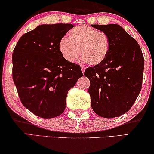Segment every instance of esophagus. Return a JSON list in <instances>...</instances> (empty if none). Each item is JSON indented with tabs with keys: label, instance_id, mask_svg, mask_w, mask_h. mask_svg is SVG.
I'll list each match as a JSON object with an SVG mask.
<instances>
[{
	"label": "esophagus",
	"instance_id": "34e87169",
	"mask_svg": "<svg viewBox=\"0 0 154 154\" xmlns=\"http://www.w3.org/2000/svg\"><path fill=\"white\" fill-rule=\"evenodd\" d=\"M81 69L82 73H84V72H85V68L84 66H81Z\"/></svg>",
	"mask_w": 154,
	"mask_h": 154
}]
</instances>
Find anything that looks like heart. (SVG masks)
Segmentation results:
<instances>
[{
  "instance_id": "b5f03b06",
  "label": "heart",
  "mask_w": 154,
  "mask_h": 154,
  "mask_svg": "<svg viewBox=\"0 0 154 154\" xmlns=\"http://www.w3.org/2000/svg\"><path fill=\"white\" fill-rule=\"evenodd\" d=\"M70 37H63L59 49L68 62L72 63L80 54L91 66L100 65L107 59L110 51V39L104 32L89 26H78L70 31Z\"/></svg>"
}]
</instances>
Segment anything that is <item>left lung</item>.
Returning a JSON list of instances; mask_svg holds the SVG:
<instances>
[{
    "label": "left lung",
    "instance_id": "8db88e82",
    "mask_svg": "<svg viewBox=\"0 0 154 154\" xmlns=\"http://www.w3.org/2000/svg\"><path fill=\"white\" fill-rule=\"evenodd\" d=\"M110 39V51L100 65L85 69L91 107L105 118L128 112L142 86L144 59L138 42L117 24L93 25Z\"/></svg>",
    "mask_w": 154,
    "mask_h": 154
}]
</instances>
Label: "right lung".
<instances>
[{
    "label": "right lung",
    "instance_id": "right-lung-1",
    "mask_svg": "<svg viewBox=\"0 0 154 154\" xmlns=\"http://www.w3.org/2000/svg\"><path fill=\"white\" fill-rule=\"evenodd\" d=\"M72 24L40 25L20 38L13 57V79L23 105L45 119L59 116L68 92L83 76L81 66L68 62L59 49Z\"/></svg>",
    "mask_w": 154,
    "mask_h": 154
}]
</instances>
